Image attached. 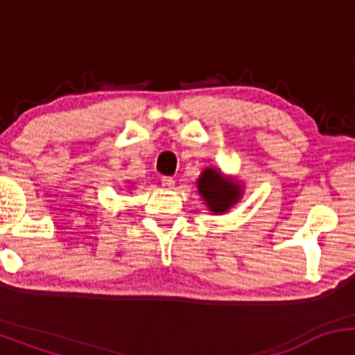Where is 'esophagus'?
<instances>
[{"label": "esophagus", "instance_id": "1", "mask_svg": "<svg viewBox=\"0 0 355 355\" xmlns=\"http://www.w3.org/2000/svg\"><path fill=\"white\" fill-rule=\"evenodd\" d=\"M162 185L166 187V189H173L175 180L172 177H162Z\"/></svg>", "mask_w": 355, "mask_h": 355}]
</instances>
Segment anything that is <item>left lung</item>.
Returning a JSON list of instances; mask_svg holds the SVG:
<instances>
[{
	"label": "left lung",
	"mask_w": 355,
	"mask_h": 355,
	"mask_svg": "<svg viewBox=\"0 0 355 355\" xmlns=\"http://www.w3.org/2000/svg\"><path fill=\"white\" fill-rule=\"evenodd\" d=\"M240 187L235 182L223 178L215 168L203 170L198 178V191L214 214L229 210L240 197Z\"/></svg>",
	"instance_id": "1"
}]
</instances>
